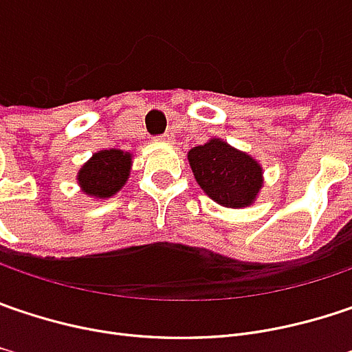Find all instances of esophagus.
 <instances>
[{
	"mask_svg": "<svg viewBox=\"0 0 352 352\" xmlns=\"http://www.w3.org/2000/svg\"><path fill=\"white\" fill-rule=\"evenodd\" d=\"M153 141H155V143H169V141H171V135L169 133L157 135V137H153Z\"/></svg>",
	"mask_w": 352,
	"mask_h": 352,
	"instance_id": "34e87169",
	"label": "esophagus"
}]
</instances>
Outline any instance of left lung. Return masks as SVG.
<instances>
[{
	"mask_svg": "<svg viewBox=\"0 0 352 352\" xmlns=\"http://www.w3.org/2000/svg\"><path fill=\"white\" fill-rule=\"evenodd\" d=\"M187 159L199 187L215 203L231 209L255 203L263 187V167L257 159L223 139H209L197 145Z\"/></svg>",
	"mask_w": 352,
	"mask_h": 352,
	"instance_id": "8db88e82",
	"label": "left lung"
}]
</instances>
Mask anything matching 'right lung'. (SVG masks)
Masks as SVG:
<instances>
[{
  "label": "right lung",
  "instance_id": "obj_1",
  "mask_svg": "<svg viewBox=\"0 0 352 352\" xmlns=\"http://www.w3.org/2000/svg\"><path fill=\"white\" fill-rule=\"evenodd\" d=\"M131 153L121 149L97 151L77 173V183L85 195L95 199L113 197L129 179Z\"/></svg>",
  "mask_w": 352,
  "mask_h": 352
}]
</instances>
